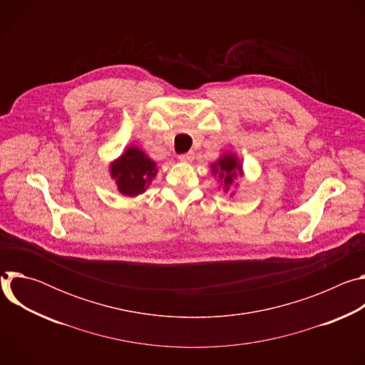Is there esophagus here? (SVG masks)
Here are the masks:
<instances>
[{"label": "esophagus", "instance_id": "34e87169", "mask_svg": "<svg viewBox=\"0 0 365 365\" xmlns=\"http://www.w3.org/2000/svg\"><path fill=\"white\" fill-rule=\"evenodd\" d=\"M193 159H195V153L193 151H189V153H185V154L179 155V160L182 163H190Z\"/></svg>", "mask_w": 365, "mask_h": 365}]
</instances>
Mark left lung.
<instances>
[{"instance_id":"1","label":"left lung","mask_w":365,"mask_h":365,"mask_svg":"<svg viewBox=\"0 0 365 365\" xmlns=\"http://www.w3.org/2000/svg\"><path fill=\"white\" fill-rule=\"evenodd\" d=\"M211 173L215 179H218L222 192H230V196L235 195V190L238 187L237 179L244 176L242 163L240 162L238 155L232 151H225L220 155L217 162L211 165Z\"/></svg>"}]
</instances>
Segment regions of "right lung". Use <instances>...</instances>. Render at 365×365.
Listing matches in <instances>:
<instances>
[{
    "instance_id": "add662e5",
    "label": "right lung",
    "mask_w": 365,
    "mask_h": 365,
    "mask_svg": "<svg viewBox=\"0 0 365 365\" xmlns=\"http://www.w3.org/2000/svg\"><path fill=\"white\" fill-rule=\"evenodd\" d=\"M158 173V163L134 144L127 145L118 158L110 163L111 179L115 182L118 192L128 197L144 193Z\"/></svg>"
}]
</instances>
